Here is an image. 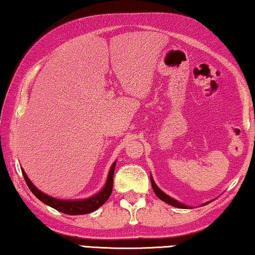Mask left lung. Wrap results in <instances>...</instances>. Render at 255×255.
<instances>
[{"instance_id":"8db88e82","label":"left lung","mask_w":255,"mask_h":255,"mask_svg":"<svg viewBox=\"0 0 255 255\" xmlns=\"http://www.w3.org/2000/svg\"><path fill=\"white\" fill-rule=\"evenodd\" d=\"M150 183H152V188H153V190H154L155 195H156V196L159 198V199L163 200L164 202H166V204H169V205L173 206V207H176V208H181V209H190V208H191V207H190V206L184 205V204H182V202H180V201H178V200L173 199V198H172V197L167 196L165 192H163L162 190L159 189L156 184H155L154 180H153V178H152V175H150ZM209 202H210V201L205 202V204L202 205V206L209 204Z\"/></svg>"}]
</instances>
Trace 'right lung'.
<instances>
[{
    "label": "right lung",
    "instance_id": "1",
    "mask_svg": "<svg viewBox=\"0 0 255 255\" xmlns=\"http://www.w3.org/2000/svg\"><path fill=\"white\" fill-rule=\"evenodd\" d=\"M116 169V161L112 163V165L109 170V173H108V178L106 181L105 187H103L100 191L92 197L85 198V199H75V200H63V199H57V198H54L51 196L46 195L42 191H40L36 185H34L28 175L25 174L23 169H21L23 174V178L27 182V185L29 189L31 190V192L36 196L38 199L44 202L47 206L51 207L56 210L60 211V213L67 214V215H85L90 214L92 211L97 210L98 208L105 204V202L109 199L112 191V183H114V172Z\"/></svg>",
    "mask_w": 255,
    "mask_h": 255
}]
</instances>
